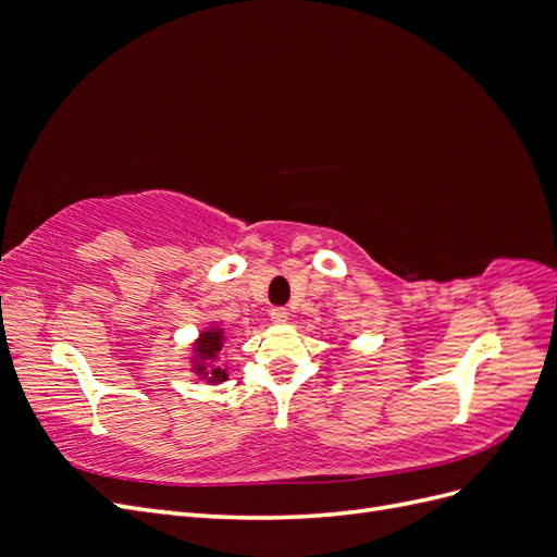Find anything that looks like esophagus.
<instances>
[{"label": "esophagus", "instance_id": "obj_1", "mask_svg": "<svg viewBox=\"0 0 557 557\" xmlns=\"http://www.w3.org/2000/svg\"><path fill=\"white\" fill-rule=\"evenodd\" d=\"M269 318H272L274 325H285V323H288V311H285V309H272Z\"/></svg>", "mask_w": 557, "mask_h": 557}]
</instances>
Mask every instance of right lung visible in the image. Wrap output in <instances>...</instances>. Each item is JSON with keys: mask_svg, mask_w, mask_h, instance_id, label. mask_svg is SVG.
Returning <instances> with one entry per match:
<instances>
[{"mask_svg": "<svg viewBox=\"0 0 557 557\" xmlns=\"http://www.w3.org/2000/svg\"><path fill=\"white\" fill-rule=\"evenodd\" d=\"M223 344H225V330L215 323L201 330L197 334V339L193 344V352H190V372L207 381V383H223L227 381V367H221L218 364V356H221L223 350Z\"/></svg>", "mask_w": 557, "mask_h": 557, "instance_id": "1", "label": "right lung"}]
</instances>
